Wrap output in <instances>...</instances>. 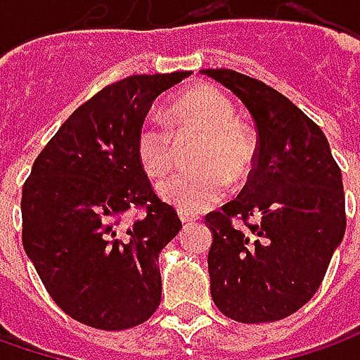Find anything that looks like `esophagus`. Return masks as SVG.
I'll list each match as a JSON object with an SVG mask.
<instances>
[{"label":"esophagus","instance_id":"esophagus-1","mask_svg":"<svg viewBox=\"0 0 360 360\" xmlns=\"http://www.w3.org/2000/svg\"><path fill=\"white\" fill-rule=\"evenodd\" d=\"M178 218L186 224V222H194V220H198V214H192V212H188V210H178Z\"/></svg>","mask_w":360,"mask_h":360}]
</instances>
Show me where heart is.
Returning <instances> with one entry per match:
<instances>
[{"label": "heart", "mask_w": 360, "mask_h": 360, "mask_svg": "<svg viewBox=\"0 0 360 360\" xmlns=\"http://www.w3.org/2000/svg\"><path fill=\"white\" fill-rule=\"evenodd\" d=\"M168 125L146 118L136 134L140 166L152 178H160L174 166L176 141L196 138L190 154L194 170L180 172L158 184L160 198L180 210L196 212L212 206L229 190L242 184L255 164V146L248 131L236 122V110L226 94L212 86L182 91L168 108Z\"/></svg>", "instance_id": "b5f03b06"}]
</instances>
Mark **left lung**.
Wrapping results in <instances>:
<instances>
[{
    "label": "left lung",
    "mask_w": 360,
    "mask_h": 360,
    "mask_svg": "<svg viewBox=\"0 0 360 360\" xmlns=\"http://www.w3.org/2000/svg\"><path fill=\"white\" fill-rule=\"evenodd\" d=\"M246 105L256 154L246 186L206 214L210 295L232 321L274 323L319 290L345 229V192L323 130L288 98L234 70H202Z\"/></svg>",
    "instance_id": "left-lung-1"
}]
</instances>
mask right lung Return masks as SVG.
Masks as SVG:
<instances>
[{
    "instance_id": "right-lung-1",
    "label": "right lung",
    "mask_w": 360,
    "mask_h": 360,
    "mask_svg": "<svg viewBox=\"0 0 360 360\" xmlns=\"http://www.w3.org/2000/svg\"><path fill=\"white\" fill-rule=\"evenodd\" d=\"M190 72L130 76L65 120L21 192V240L56 304L77 323L124 330L162 298L158 256L182 229L136 154L152 102ZM143 214L125 218L128 210Z\"/></svg>"
}]
</instances>
